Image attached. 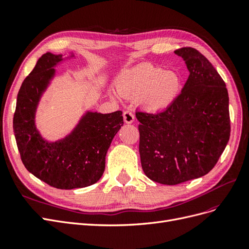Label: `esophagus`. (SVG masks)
I'll return each mask as SVG.
<instances>
[{"mask_svg": "<svg viewBox=\"0 0 249 249\" xmlns=\"http://www.w3.org/2000/svg\"><path fill=\"white\" fill-rule=\"evenodd\" d=\"M124 119L125 124H132L135 120V116L131 111H124Z\"/></svg>", "mask_w": 249, "mask_h": 249, "instance_id": "34e87169", "label": "esophagus"}]
</instances>
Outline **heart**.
Listing matches in <instances>:
<instances>
[{
    "instance_id": "obj_1",
    "label": "heart",
    "mask_w": 249,
    "mask_h": 249,
    "mask_svg": "<svg viewBox=\"0 0 249 249\" xmlns=\"http://www.w3.org/2000/svg\"><path fill=\"white\" fill-rule=\"evenodd\" d=\"M182 81L172 71L152 64H140L124 71L117 82L119 93L129 99H139L146 110L167 109L178 96Z\"/></svg>"
}]
</instances>
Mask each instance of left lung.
I'll return each mask as SVG.
<instances>
[{"instance_id": "left-lung-1", "label": "left lung", "mask_w": 249, "mask_h": 249, "mask_svg": "<svg viewBox=\"0 0 249 249\" xmlns=\"http://www.w3.org/2000/svg\"><path fill=\"white\" fill-rule=\"evenodd\" d=\"M190 74L162 112H136L141 166L154 182L178 185L213 169L231 135L229 93L214 66L193 48L175 51Z\"/></svg>"}]
</instances>
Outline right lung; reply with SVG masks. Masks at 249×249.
<instances>
[{
    "instance_id": "add662e5",
    "label": "right lung",
    "mask_w": 249,
    "mask_h": 249,
    "mask_svg": "<svg viewBox=\"0 0 249 249\" xmlns=\"http://www.w3.org/2000/svg\"><path fill=\"white\" fill-rule=\"evenodd\" d=\"M62 55H42L24 80L18 94L13 131L20 159L36 178L58 189H74L96 183L105 170L112 139L124 124L123 112L109 114L87 112L72 133L57 142H48L36 130L37 104Z\"/></svg>"
}]
</instances>
